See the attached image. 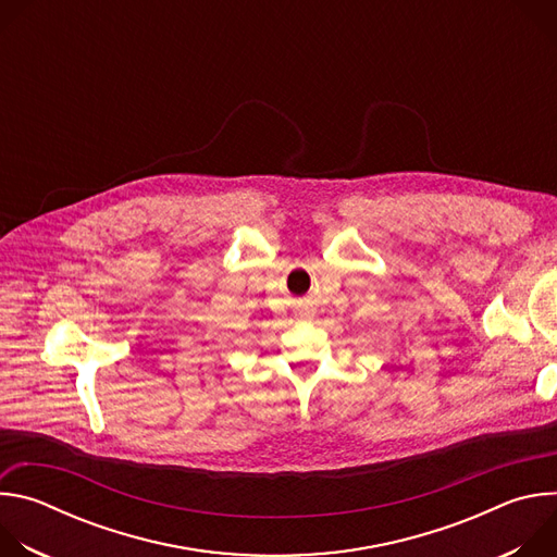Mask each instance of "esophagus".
Here are the masks:
<instances>
[{
    "instance_id": "1",
    "label": "esophagus",
    "mask_w": 557,
    "mask_h": 557,
    "mask_svg": "<svg viewBox=\"0 0 557 557\" xmlns=\"http://www.w3.org/2000/svg\"><path fill=\"white\" fill-rule=\"evenodd\" d=\"M301 317H306V314H301Z\"/></svg>"
}]
</instances>
